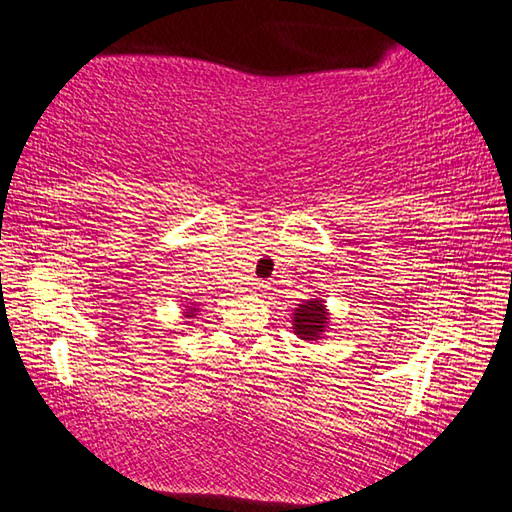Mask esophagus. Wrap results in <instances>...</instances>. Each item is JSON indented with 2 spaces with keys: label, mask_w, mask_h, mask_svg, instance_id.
<instances>
[{
  "label": "esophagus",
  "mask_w": 512,
  "mask_h": 512,
  "mask_svg": "<svg viewBox=\"0 0 512 512\" xmlns=\"http://www.w3.org/2000/svg\"><path fill=\"white\" fill-rule=\"evenodd\" d=\"M254 288H256V290H265V288H267V283H265V281H256V283H254Z\"/></svg>",
  "instance_id": "34e87169"
}]
</instances>
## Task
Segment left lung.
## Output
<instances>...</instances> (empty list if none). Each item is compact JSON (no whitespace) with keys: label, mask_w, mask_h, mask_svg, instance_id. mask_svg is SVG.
<instances>
[{"label":"left lung","mask_w":512,"mask_h":512,"mask_svg":"<svg viewBox=\"0 0 512 512\" xmlns=\"http://www.w3.org/2000/svg\"><path fill=\"white\" fill-rule=\"evenodd\" d=\"M329 313L322 300H306L304 304H297L293 313V329L302 341H320L322 334L327 332Z\"/></svg>","instance_id":"obj_1"}]
</instances>
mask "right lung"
Segmentation results:
<instances>
[{
  "instance_id": "1",
  "label": "right lung",
  "mask_w": 512,
  "mask_h": 512,
  "mask_svg": "<svg viewBox=\"0 0 512 512\" xmlns=\"http://www.w3.org/2000/svg\"><path fill=\"white\" fill-rule=\"evenodd\" d=\"M185 313H187V316H185V318H194V316H196V309H192V306H190V309H187Z\"/></svg>"
}]
</instances>
